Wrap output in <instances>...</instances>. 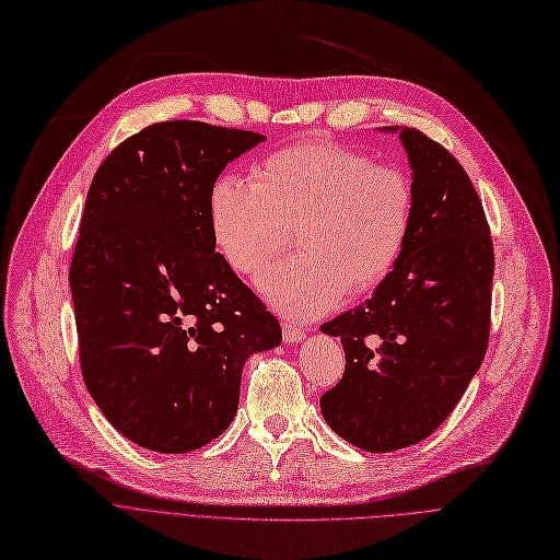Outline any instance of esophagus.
<instances>
[{"mask_svg": "<svg viewBox=\"0 0 560 560\" xmlns=\"http://www.w3.org/2000/svg\"><path fill=\"white\" fill-rule=\"evenodd\" d=\"M282 337L289 343H299V341L305 339V332L301 328H296V326H291V324H282Z\"/></svg>", "mask_w": 560, "mask_h": 560, "instance_id": "esophagus-1", "label": "esophagus"}]
</instances>
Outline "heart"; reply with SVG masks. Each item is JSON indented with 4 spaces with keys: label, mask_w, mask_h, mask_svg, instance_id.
<instances>
[{
    "label": "heart",
    "mask_w": 560,
    "mask_h": 560,
    "mask_svg": "<svg viewBox=\"0 0 560 560\" xmlns=\"http://www.w3.org/2000/svg\"><path fill=\"white\" fill-rule=\"evenodd\" d=\"M255 182L221 175L209 189V228L234 271L253 276L296 232L299 255L257 280L261 296L294 318L335 307L346 291L376 289L401 259L415 219L406 173L337 143H296L269 154Z\"/></svg>",
    "instance_id": "1"
}]
</instances>
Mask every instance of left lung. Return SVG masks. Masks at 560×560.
I'll return each mask as SVG.
<instances>
[{
	"label": "left lung",
	"instance_id": "left-lung-1",
	"mask_svg": "<svg viewBox=\"0 0 560 560\" xmlns=\"http://www.w3.org/2000/svg\"><path fill=\"white\" fill-rule=\"evenodd\" d=\"M387 131L412 168L408 246L366 303L322 326L346 353L324 419L371 454L421 442L456 408L486 358L494 276L486 211L458 159L415 127Z\"/></svg>",
	"mask_w": 560,
	"mask_h": 560
}]
</instances>
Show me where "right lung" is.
Here are the masks:
<instances>
[{
  "instance_id": "obj_1",
  "label": "right lung",
  "mask_w": 560,
  "mask_h": 560,
  "mask_svg": "<svg viewBox=\"0 0 560 560\" xmlns=\"http://www.w3.org/2000/svg\"><path fill=\"white\" fill-rule=\"evenodd\" d=\"M266 137L156 122L97 168L70 266L79 362L127 440L186 454L232 423L242 371L282 341L278 318L217 253L207 198Z\"/></svg>"
}]
</instances>
